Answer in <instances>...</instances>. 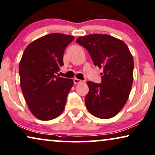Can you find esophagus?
Masks as SVG:
<instances>
[{
  "mask_svg": "<svg viewBox=\"0 0 155 155\" xmlns=\"http://www.w3.org/2000/svg\"><path fill=\"white\" fill-rule=\"evenodd\" d=\"M74 83L75 84H81V83H84V81H82V80H80L79 79H74Z\"/></svg>",
  "mask_w": 155,
  "mask_h": 155,
  "instance_id": "34e87169",
  "label": "esophagus"
}]
</instances>
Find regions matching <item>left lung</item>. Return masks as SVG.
Returning a JSON list of instances; mask_svg holds the SVG:
<instances>
[{
    "label": "left lung",
    "instance_id": "1",
    "mask_svg": "<svg viewBox=\"0 0 155 155\" xmlns=\"http://www.w3.org/2000/svg\"><path fill=\"white\" fill-rule=\"evenodd\" d=\"M76 42L87 49L95 66L104 69L101 83L87 82L86 108L98 118L115 116L126 104L133 85L134 61L128 47L122 40L102 34L80 37Z\"/></svg>",
    "mask_w": 155,
    "mask_h": 155
}]
</instances>
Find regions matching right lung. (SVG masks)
Segmentation results:
<instances>
[{"label": "right lung", "instance_id": "add662e5", "mask_svg": "<svg viewBox=\"0 0 155 155\" xmlns=\"http://www.w3.org/2000/svg\"><path fill=\"white\" fill-rule=\"evenodd\" d=\"M74 39L60 33L47 35L31 42L22 54L20 86L31 113L41 120L55 118L64 109L74 81L55 74L64 65V52Z\"/></svg>", "mask_w": 155, "mask_h": 155}]
</instances>
